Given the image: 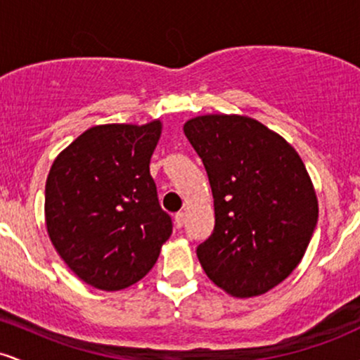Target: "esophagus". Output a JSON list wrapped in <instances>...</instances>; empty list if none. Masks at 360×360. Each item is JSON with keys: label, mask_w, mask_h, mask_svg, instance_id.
Listing matches in <instances>:
<instances>
[{"label": "esophagus", "mask_w": 360, "mask_h": 360, "mask_svg": "<svg viewBox=\"0 0 360 360\" xmlns=\"http://www.w3.org/2000/svg\"><path fill=\"white\" fill-rule=\"evenodd\" d=\"M184 221H186V214H184L183 212L176 213V217H174V223H176L177 229H181V226L184 225Z\"/></svg>", "instance_id": "1"}]
</instances>
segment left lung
Listing matches in <instances>:
<instances>
[{
	"instance_id": "1",
	"label": "left lung",
	"mask_w": 360,
	"mask_h": 360,
	"mask_svg": "<svg viewBox=\"0 0 360 360\" xmlns=\"http://www.w3.org/2000/svg\"><path fill=\"white\" fill-rule=\"evenodd\" d=\"M213 193V233L196 249L210 279L237 298L264 295L296 269L318 221L303 160L257 120L205 115L184 123Z\"/></svg>"
}]
</instances>
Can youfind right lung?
Listing matches in <instances>:
<instances>
[{
  "instance_id": "1",
  "label": "right lung",
  "mask_w": 360,
  "mask_h": 360,
  "mask_svg": "<svg viewBox=\"0 0 360 360\" xmlns=\"http://www.w3.org/2000/svg\"><path fill=\"white\" fill-rule=\"evenodd\" d=\"M160 130L159 120L98 125L53 160L45 183L49 237L91 286L117 291L135 284L171 237L172 220L148 169Z\"/></svg>"
}]
</instances>
